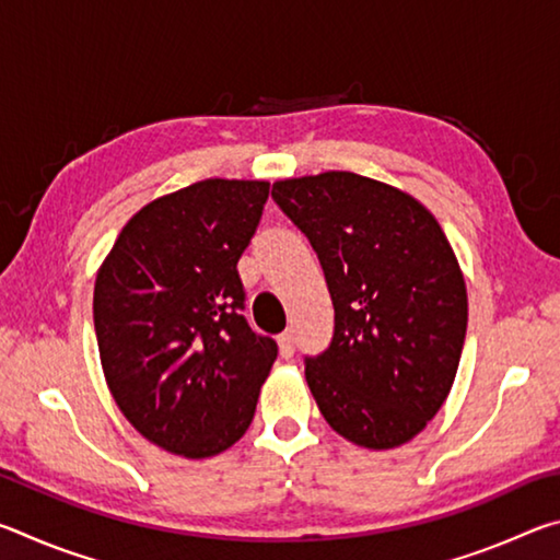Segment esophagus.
<instances>
[{
    "label": "esophagus",
    "mask_w": 560,
    "mask_h": 560,
    "mask_svg": "<svg viewBox=\"0 0 560 560\" xmlns=\"http://www.w3.org/2000/svg\"><path fill=\"white\" fill-rule=\"evenodd\" d=\"M277 340H279V353L283 358H291L293 355V334H291V330H283V334Z\"/></svg>",
    "instance_id": "esophagus-1"
}]
</instances>
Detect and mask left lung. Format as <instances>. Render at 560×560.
<instances>
[{"instance_id": "1", "label": "left lung", "mask_w": 560, "mask_h": 560, "mask_svg": "<svg viewBox=\"0 0 560 560\" xmlns=\"http://www.w3.org/2000/svg\"><path fill=\"white\" fill-rule=\"evenodd\" d=\"M289 220L326 273L336 330L306 383L340 438L393 450L420 434L457 375L467 283L447 234L405 189L328 170L277 179Z\"/></svg>"}]
</instances>
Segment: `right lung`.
I'll list each match as a JSON object with an SVG mask.
<instances>
[{
    "label": "right lung",
    "mask_w": 560,
    "mask_h": 560,
    "mask_svg": "<svg viewBox=\"0 0 560 560\" xmlns=\"http://www.w3.org/2000/svg\"><path fill=\"white\" fill-rule=\"evenodd\" d=\"M267 179L210 177L130 217L93 287L101 368L148 442L207 459L244 438L277 343L240 314L236 261L257 232Z\"/></svg>",
    "instance_id": "1"
}]
</instances>
